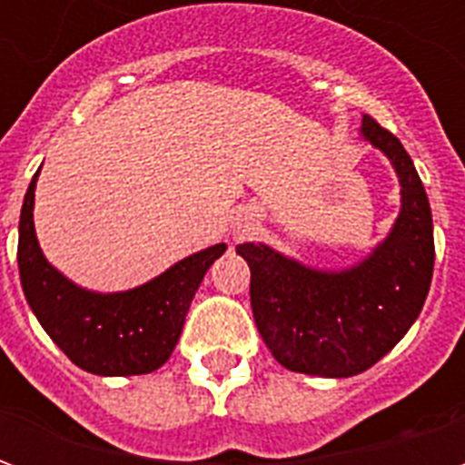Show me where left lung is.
Instances as JSON below:
<instances>
[{
    "instance_id": "1",
    "label": "left lung",
    "mask_w": 465,
    "mask_h": 465,
    "mask_svg": "<svg viewBox=\"0 0 465 465\" xmlns=\"http://www.w3.org/2000/svg\"><path fill=\"white\" fill-rule=\"evenodd\" d=\"M361 136L399 173L401 212L391 233L363 262L319 272L263 243H239L252 269L256 329L283 369L349 379L371 369L419 319L433 276V219L426 189L403 143L363 116Z\"/></svg>"
}]
</instances>
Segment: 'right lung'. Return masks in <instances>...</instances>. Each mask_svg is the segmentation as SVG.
Here are the masks:
<instances>
[{"mask_svg": "<svg viewBox=\"0 0 465 465\" xmlns=\"http://www.w3.org/2000/svg\"><path fill=\"white\" fill-rule=\"evenodd\" d=\"M19 216V276L26 303L66 359L96 376L152 373L172 356L203 273L223 252L216 243L186 256L143 286L119 293L86 292L46 262L35 232V186Z\"/></svg>", "mask_w": 465, "mask_h": 465, "instance_id": "1", "label": "right lung"}]
</instances>
